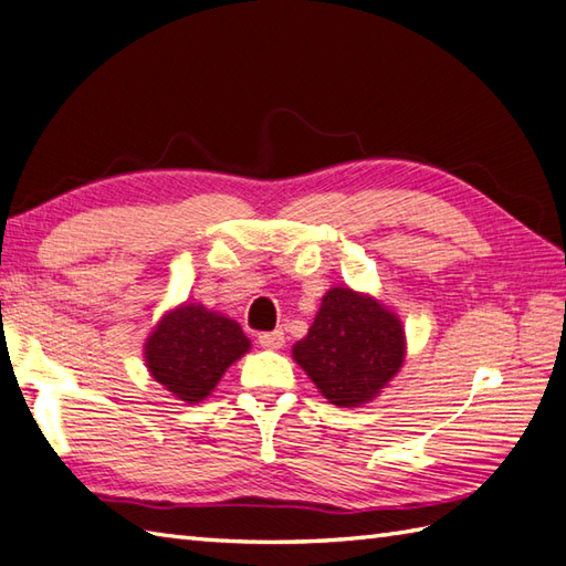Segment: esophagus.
<instances>
[{"mask_svg":"<svg viewBox=\"0 0 566 566\" xmlns=\"http://www.w3.org/2000/svg\"><path fill=\"white\" fill-rule=\"evenodd\" d=\"M258 345L265 347V349H282L284 347V333L282 331L262 333V335H258Z\"/></svg>","mask_w":566,"mask_h":566,"instance_id":"34e87169","label":"esophagus"}]
</instances>
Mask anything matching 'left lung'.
Here are the masks:
<instances>
[{
    "label": "left lung",
    "mask_w": 566,
    "mask_h": 566,
    "mask_svg": "<svg viewBox=\"0 0 566 566\" xmlns=\"http://www.w3.org/2000/svg\"><path fill=\"white\" fill-rule=\"evenodd\" d=\"M327 402L359 407L374 400L405 361L400 318L376 298L335 286L323 296L308 335L292 349Z\"/></svg>",
    "instance_id": "left-lung-1"
}]
</instances>
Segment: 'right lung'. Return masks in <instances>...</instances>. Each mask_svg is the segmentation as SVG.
Wrapping results in <instances>:
<instances>
[{"label": "right lung", "instance_id": "obj_1", "mask_svg": "<svg viewBox=\"0 0 566 566\" xmlns=\"http://www.w3.org/2000/svg\"><path fill=\"white\" fill-rule=\"evenodd\" d=\"M251 349L241 325L202 304H182L156 323L144 345L149 374L182 402H200Z\"/></svg>", "mask_w": 566, "mask_h": 566}]
</instances>
